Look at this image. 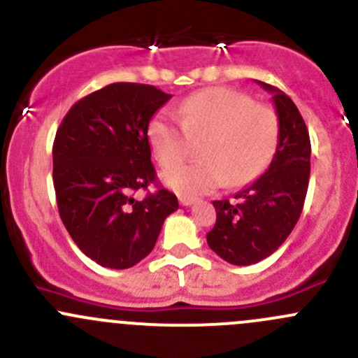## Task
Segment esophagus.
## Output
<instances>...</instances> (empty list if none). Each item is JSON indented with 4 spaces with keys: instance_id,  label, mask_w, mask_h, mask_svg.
<instances>
[{
    "instance_id": "1",
    "label": "esophagus",
    "mask_w": 358,
    "mask_h": 358,
    "mask_svg": "<svg viewBox=\"0 0 358 358\" xmlns=\"http://www.w3.org/2000/svg\"><path fill=\"white\" fill-rule=\"evenodd\" d=\"M178 201H180V204H182V206H190V204H194V202H196L194 197H187V196H180Z\"/></svg>"
}]
</instances>
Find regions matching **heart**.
<instances>
[{
  "instance_id": "obj_1",
  "label": "heart",
  "mask_w": 358,
  "mask_h": 358,
  "mask_svg": "<svg viewBox=\"0 0 358 358\" xmlns=\"http://www.w3.org/2000/svg\"><path fill=\"white\" fill-rule=\"evenodd\" d=\"M279 115L248 93L213 86L187 96L180 122L159 110L147 126V138L159 164H174L188 152L189 138L205 140L199 162L171 166L162 173L169 189L182 196L213 192L229 183L244 187L263 175L279 145Z\"/></svg>"
}]
</instances>
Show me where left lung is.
<instances>
[{"label": "left lung", "instance_id": "left-lung-1", "mask_svg": "<svg viewBox=\"0 0 358 358\" xmlns=\"http://www.w3.org/2000/svg\"><path fill=\"white\" fill-rule=\"evenodd\" d=\"M273 93L279 115V145L268 169L241 190L236 201H215L216 223L208 232L209 248L232 265H252L282 246L298 223L310 178V136L294 102L280 90Z\"/></svg>", "mask_w": 358, "mask_h": 358}]
</instances>
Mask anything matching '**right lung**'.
Instances as JSON below:
<instances>
[{"instance_id": "obj_1", "label": "right lung", "mask_w": 358, "mask_h": 358, "mask_svg": "<svg viewBox=\"0 0 358 358\" xmlns=\"http://www.w3.org/2000/svg\"><path fill=\"white\" fill-rule=\"evenodd\" d=\"M171 95L140 83H112L76 102L53 142V187L69 236L107 268H129L154 246L178 209L157 185L147 126ZM158 187L142 201L136 189Z\"/></svg>"}]
</instances>
